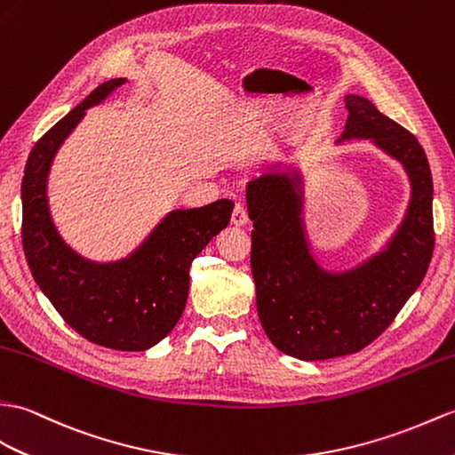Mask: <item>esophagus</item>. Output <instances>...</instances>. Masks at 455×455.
Wrapping results in <instances>:
<instances>
[{
  "label": "esophagus",
  "instance_id": "34e87169",
  "mask_svg": "<svg viewBox=\"0 0 455 455\" xmlns=\"http://www.w3.org/2000/svg\"><path fill=\"white\" fill-rule=\"evenodd\" d=\"M232 225L235 227H244L248 223V213H246V207L236 204L235 211H232Z\"/></svg>",
  "mask_w": 455,
  "mask_h": 455
}]
</instances>
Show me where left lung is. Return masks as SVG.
<instances>
[{"instance_id":"obj_1","label":"left lung","mask_w":455,"mask_h":455,"mask_svg":"<svg viewBox=\"0 0 455 455\" xmlns=\"http://www.w3.org/2000/svg\"><path fill=\"white\" fill-rule=\"evenodd\" d=\"M335 143L366 140L401 164L411 196L384 246L345 271L323 267L304 220V174L275 163L246 184L251 275L263 331L281 353L323 361L361 351L394 322L425 277L435 250L432 176L420 143L361 94H345Z\"/></svg>"}]
</instances>
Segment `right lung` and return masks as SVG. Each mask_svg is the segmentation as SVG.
Instances as JSON below:
<instances>
[{"label":"right lung","instance_id":"add662e5","mask_svg":"<svg viewBox=\"0 0 455 455\" xmlns=\"http://www.w3.org/2000/svg\"><path fill=\"white\" fill-rule=\"evenodd\" d=\"M124 83L128 79L118 77L99 84L30 151L20 186L23 250L38 289L84 339L116 351H147L174 330L186 308L192 261L228 227L235 204L219 199L171 211L116 261H92L61 238L48 204L52 163L87 110Z\"/></svg>","mask_w":455,"mask_h":455}]
</instances>
